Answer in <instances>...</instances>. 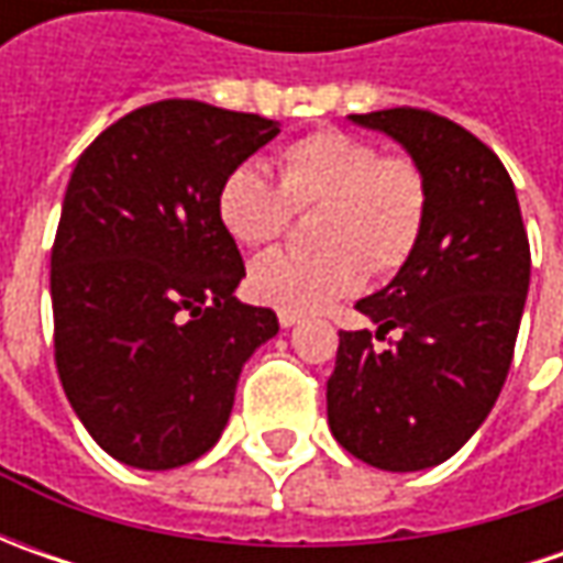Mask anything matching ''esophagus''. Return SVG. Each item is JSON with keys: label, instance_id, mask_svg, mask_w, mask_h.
<instances>
[{"label": "esophagus", "instance_id": "esophagus-1", "mask_svg": "<svg viewBox=\"0 0 563 563\" xmlns=\"http://www.w3.org/2000/svg\"><path fill=\"white\" fill-rule=\"evenodd\" d=\"M278 322H282V329H291V325H297V322H300V316H297V313H278Z\"/></svg>", "mask_w": 563, "mask_h": 563}]
</instances>
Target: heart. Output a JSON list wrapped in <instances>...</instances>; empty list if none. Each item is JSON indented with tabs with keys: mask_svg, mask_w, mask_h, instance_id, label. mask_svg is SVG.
<instances>
[{
	"mask_svg": "<svg viewBox=\"0 0 563 563\" xmlns=\"http://www.w3.org/2000/svg\"><path fill=\"white\" fill-rule=\"evenodd\" d=\"M282 185L260 163L234 165L216 194V216L231 241L263 247L294 209L325 203L316 219L322 250H269L247 269V294L282 313H319L357 294L369 278L398 272L420 244L429 187L407 156L322 128L291 141L278 156Z\"/></svg>",
	"mask_w": 563,
	"mask_h": 563,
	"instance_id": "obj_1",
	"label": "heart"
}]
</instances>
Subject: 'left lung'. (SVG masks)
<instances>
[{"label": "left lung", "instance_id": "1", "mask_svg": "<svg viewBox=\"0 0 563 563\" xmlns=\"http://www.w3.org/2000/svg\"><path fill=\"white\" fill-rule=\"evenodd\" d=\"M398 141L426 178L420 244L398 275L357 300L373 332L338 335L329 426L363 464L413 473L457 454L508 378L530 291V241L508 168L466 128L426 109L351 115Z\"/></svg>", "mask_w": 563, "mask_h": 563}]
</instances>
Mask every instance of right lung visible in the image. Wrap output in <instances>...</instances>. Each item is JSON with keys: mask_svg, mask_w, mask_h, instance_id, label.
<instances>
[{"mask_svg": "<svg viewBox=\"0 0 563 563\" xmlns=\"http://www.w3.org/2000/svg\"><path fill=\"white\" fill-rule=\"evenodd\" d=\"M278 121L163 99L77 159L53 244L55 366L77 420L115 461L175 470L225 429L250 354L278 332L234 297L241 250L216 194Z\"/></svg>", "mask_w": 563, "mask_h": 563, "instance_id": "right-lung-1", "label": "right lung"}]
</instances>
